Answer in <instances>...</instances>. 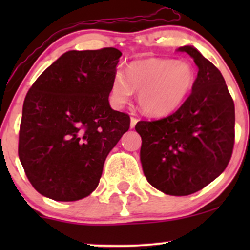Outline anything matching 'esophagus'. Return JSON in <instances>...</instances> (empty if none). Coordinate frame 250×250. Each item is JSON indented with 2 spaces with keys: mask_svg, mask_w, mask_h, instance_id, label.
<instances>
[{
  "mask_svg": "<svg viewBox=\"0 0 250 250\" xmlns=\"http://www.w3.org/2000/svg\"><path fill=\"white\" fill-rule=\"evenodd\" d=\"M139 120L136 119V117H130V128H134L135 125H136V123Z\"/></svg>",
  "mask_w": 250,
  "mask_h": 250,
  "instance_id": "34e87169",
  "label": "esophagus"
}]
</instances>
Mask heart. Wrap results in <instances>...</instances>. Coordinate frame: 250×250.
Here are the masks:
<instances>
[{"mask_svg": "<svg viewBox=\"0 0 250 250\" xmlns=\"http://www.w3.org/2000/svg\"><path fill=\"white\" fill-rule=\"evenodd\" d=\"M196 80L194 68L187 61L151 59L134 61L125 74L117 71L110 83V101L116 108L125 104L134 90H139L137 102L145 114L165 116L185 102Z\"/></svg>", "mask_w": 250, "mask_h": 250, "instance_id": "b5f03b06", "label": "heart"}]
</instances>
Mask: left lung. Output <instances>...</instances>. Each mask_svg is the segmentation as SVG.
I'll return each instance as SVG.
<instances>
[{
  "mask_svg": "<svg viewBox=\"0 0 250 250\" xmlns=\"http://www.w3.org/2000/svg\"><path fill=\"white\" fill-rule=\"evenodd\" d=\"M199 67L190 95L170 115L139 121L143 173L165 194L196 193L222 174L235 142V107L222 74L190 45L179 48Z\"/></svg>",
  "mask_w": 250,
  "mask_h": 250,
  "instance_id": "left-lung-1",
  "label": "left lung"
}]
</instances>
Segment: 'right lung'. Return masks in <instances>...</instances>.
Masks as SVG:
<instances>
[{"instance_id": "1", "label": "right lung", "mask_w": 250, "mask_h": 250, "mask_svg": "<svg viewBox=\"0 0 250 250\" xmlns=\"http://www.w3.org/2000/svg\"><path fill=\"white\" fill-rule=\"evenodd\" d=\"M121 55L116 48L67 51L25 95L19 157L43 196L81 200L99 185L105 157L130 127L108 100Z\"/></svg>"}]
</instances>
